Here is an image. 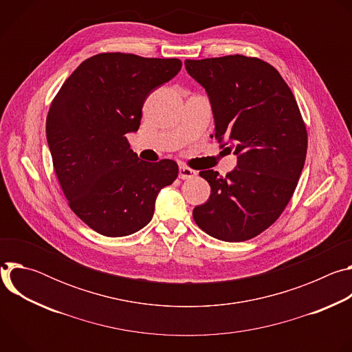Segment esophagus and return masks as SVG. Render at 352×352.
Instances as JSON below:
<instances>
[{
  "instance_id": "34e87169",
  "label": "esophagus",
  "mask_w": 352,
  "mask_h": 352,
  "mask_svg": "<svg viewBox=\"0 0 352 352\" xmlns=\"http://www.w3.org/2000/svg\"><path fill=\"white\" fill-rule=\"evenodd\" d=\"M193 177H196V171L195 170H192L189 167H185V166L179 167V178L181 179H190Z\"/></svg>"
}]
</instances>
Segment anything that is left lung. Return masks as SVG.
Returning a JSON list of instances; mask_svg holds the SVG:
<instances>
[{
	"instance_id": "obj_1",
	"label": "left lung",
	"mask_w": 352,
	"mask_h": 352,
	"mask_svg": "<svg viewBox=\"0 0 352 352\" xmlns=\"http://www.w3.org/2000/svg\"><path fill=\"white\" fill-rule=\"evenodd\" d=\"M185 68L209 94L216 122L210 136L230 142L226 148L238 155L226 177L199 173L210 196L193 209V220L226 242L255 238L281 216L305 164L308 132L296 100L278 71L256 57L186 60Z\"/></svg>"
}]
</instances>
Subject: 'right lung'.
I'll return each mask as SVG.
<instances>
[{
    "label": "right lung",
    "mask_w": 352,
    "mask_h": 352,
    "mask_svg": "<svg viewBox=\"0 0 352 352\" xmlns=\"http://www.w3.org/2000/svg\"><path fill=\"white\" fill-rule=\"evenodd\" d=\"M178 58L100 53L85 60L50 106L45 133L71 210L91 230L125 236L153 217L159 190L178 177L174 160L147 163L129 148L153 89L181 69Z\"/></svg>",
    "instance_id": "add662e5"
}]
</instances>
